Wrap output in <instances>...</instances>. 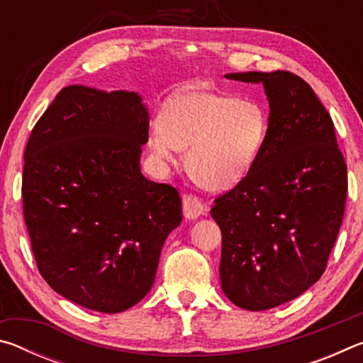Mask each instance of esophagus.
<instances>
[{
    "instance_id": "1",
    "label": "esophagus",
    "mask_w": 363,
    "mask_h": 363,
    "mask_svg": "<svg viewBox=\"0 0 363 363\" xmlns=\"http://www.w3.org/2000/svg\"><path fill=\"white\" fill-rule=\"evenodd\" d=\"M182 206H184V216L187 219H195L201 216V214L208 213V205L203 203L199 196L192 194L182 195Z\"/></svg>"
}]
</instances>
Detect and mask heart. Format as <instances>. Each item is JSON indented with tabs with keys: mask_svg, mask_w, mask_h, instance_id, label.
Masks as SVG:
<instances>
[{
	"mask_svg": "<svg viewBox=\"0 0 363 363\" xmlns=\"http://www.w3.org/2000/svg\"><path fill=\"white\" fill-rule=\"evenodd\" d=\"M267 136L269 116L262 104L194 89L167 104L149 144L164 164H174L177 152L187 149L190 177L203 189L224 190L253 169Z\"/></svg>",
	"mask_w": 363,
	"mask_h": 363,
	"instance_id": "heart-1",
	"label": "heart"
}]
</instances>
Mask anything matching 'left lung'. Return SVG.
<instances>
[{
    "label": "left lung",
    "instance_id": "left-lung-1",
    "mask_svg": "<svg viewBox=\"0 0 363 363\" xmlns=\"http://www.w3.org/2000/svg\"><path fill=\"white\" fill-rule=\"evenodd\" d=\"M262 83L269 136L253 169L214 199L223 233L220 286L233 304L267 311L322 277L342 223L347 164L333 120L291 72L227 73Z\"/></svg>",
    "mask_w": 363,
    "mask_h": 363
}]
</instances>
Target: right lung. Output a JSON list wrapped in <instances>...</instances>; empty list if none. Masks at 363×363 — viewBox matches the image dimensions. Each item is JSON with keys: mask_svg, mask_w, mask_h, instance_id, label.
Returning a JSON list of instances; mask_svg holds the SVG:
<instances>
[{"mask_svg": "<svg viewBox=\"0 0 363 363\" xmlns=\"http://www.w3.org/2000/svg\"><path fill=\"white\" fill-rule=\"evenodd\" d=\"M149 113L136 93L67 86L23 155L22 205L41 277L104 314L150 291L162 247L181 224L179 192L140 174Z\"/></svg>", "mask_w": 363, "mask_h": 363, "instance_id": "add662e5", "label": "right lung"}]
</instances>
